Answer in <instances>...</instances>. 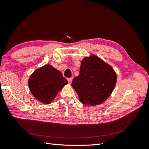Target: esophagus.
<instances>
[{
	"label": "esophagus",
	"mask_w": 149,
	"mask_h": 149,
	"mask_svg": "<svg viewBox=\"0 0 149 149\" xmlns=\"http://www.w3.org/2000/svg\"><path fill=\"white\" fill-rule=\"evenodd\" d=\"M67 80H68V81L69 84H71V83H72V77H71V78H68Z\"/></svg>",
	"instance_id": "34e87169"
}]
</instances>
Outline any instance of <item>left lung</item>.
<instances>
[{
    "label": "left lung",
    "instance_id": "1",
    "mask_svg": "<svg viewBox=\"0 0 149 149\" xmlns=\"http://www.w3.org/2000/svg\"><path fill=\"white\" fill-rule=\"evenodd\" d=\"M116 74L109 65L95 55L81 61L79 75L72 81L81 103L96 106L104 102L115 88Z\"/></svg>",
    "mask_w": 149,
    "mask_h": 149
}]
</instances>
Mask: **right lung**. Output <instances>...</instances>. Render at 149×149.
<instances>
[{"instance_id":"right-lung-1","label":"right lung","mask_w":149,"mask_h":149,"mask_svg":"<svg viewBox=\"0 0 149 149\" xmlns=\"http://www.w3.org/2000/svg\"><path fill=\"white\" fill-rule=\"evenodd\" d=\"M68 81L61 72L50 65L36 69L28 81L29 90L36 99L45 104L54 100Z\"/></svg>"}]
</instances>
